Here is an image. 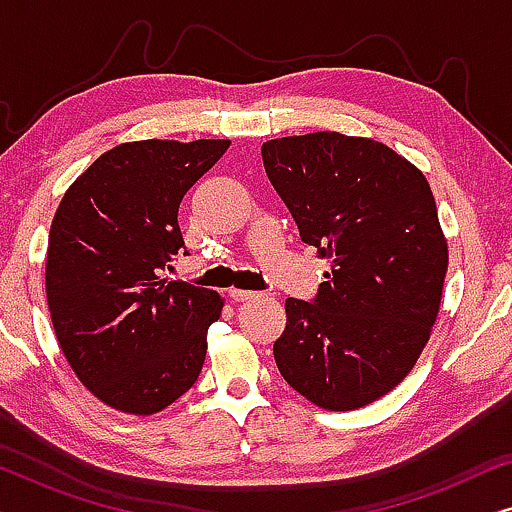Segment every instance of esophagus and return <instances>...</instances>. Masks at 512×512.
<instances>
[{"label": "esophagus", "instance_id": "obj_1", "mask_svg": "<svg viewBox=\"0 0 512 512\" xmlns=\"http://www.w3.org/2000/svg\"><path fill=\"white\" fill-rule=\"evenodd\" d=\"M228 296H230V300H235V303H244V300L256 298V293L254 291H244V289H230Z\"/></svg>", "mask_w": 512, "mask_h": 512}]
</instances>
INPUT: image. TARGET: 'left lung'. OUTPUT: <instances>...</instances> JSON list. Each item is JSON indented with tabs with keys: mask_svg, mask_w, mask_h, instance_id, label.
<instances>
[{
	"mask_svg": "<svg viewBox=\"0 0 512 512\" xmlns=\"http://www.w3.org/2000/svg\"><path fill=\"white\" fill-rule=\"evenodd\" d=\"M261 153L300 240L328 261L310 303L286 298L277 368L319 408H363L410 373L436 321L447 242L429 181L389 146L340 132Z\"/></svg>",
	"mask_w": 512,
	"mask_h": 512,
	"instance_id": "8db88e82",
	"label": "left lung"
}]
</instances>
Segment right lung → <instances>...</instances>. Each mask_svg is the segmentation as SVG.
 I'll list each match as a JSON object with an SVG mask.
<instances>
[{"mask_svg":"<svg viewBox=\"0 0 512 512\" xmlns=\"http://www.w3.org/2000/svg\"><path fill=\"white\" fill-rule=\"evenodd\" d=\"M228 139L130 142L95 160L62 198L46 256V296L60 349L111 408L153 415L198 380L221 298L165 282L184 249L177 214Z\"/></svg>","mask_w":512,"mask_h":512,"instance_id":"add662e5","label":"right lung"}]
</instances>
